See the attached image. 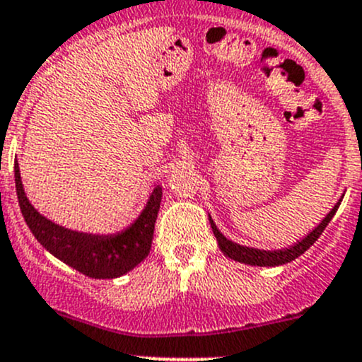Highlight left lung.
<instances>
[{
	"label": "left lung",
	"mask_w": 362,
	"mask_h": 362,
	"mask_svg": "<svg viewBox=\"0 0 362 362\" xmlns=\"http://www.w3.org/2000/svg\"><path fill=\"white\" fill-rule=\"evenodd\" d=\"M343 196H345V194H341V198H339L338 202L334 203V206L331 208L329 214H327L326 217H324L322 221H320L319 224H317L315 228L312 229V231L306 233V235L303 236L301 240H298V242L293 243V245L286 247V249L264 250V249H254V247L240 245V243H236V242H233V240L226 238V236L222 235L221 231H218V228L215 226L214 218H211L210 214H208V221H210L211 231H214L215 238H217L218 249L222 250V254L228 255V257L233 259V261L243 262V264L264 266V268H275V266L287 264V262L298 259L299 255L305 254V252L308 250L310 247H312L313 243L317 242V238L322 235L324 229L327 228V224L331 222V218H333L334 214H337V210H338L339 203H341Z\"/></svg>",
	"instance_id": "left-lung-1"
}]
</instances>
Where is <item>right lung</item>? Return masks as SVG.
I'll return each mask as SVG.
<instances>
[{
	"label": "right lung",
	"instance_id": "obj_1",
	"mask_svg": "<svg viewBox=\"0 0 362 362\" xmlns=\"http://www.w3.org/2000/svg\"><path fill=\"white\" fill-rule=\"evenodd\" d=\"M13 171L17 199L25 224L40 245L64 264L93 279H117L136 268L148 255L163 198V185H156L144 210L127 228L103 235L68 229L40 214L25 196L17 160Z\"/></svg>",
	"mask_w": 362,
	"mask_h": 362
}]
</instances>
